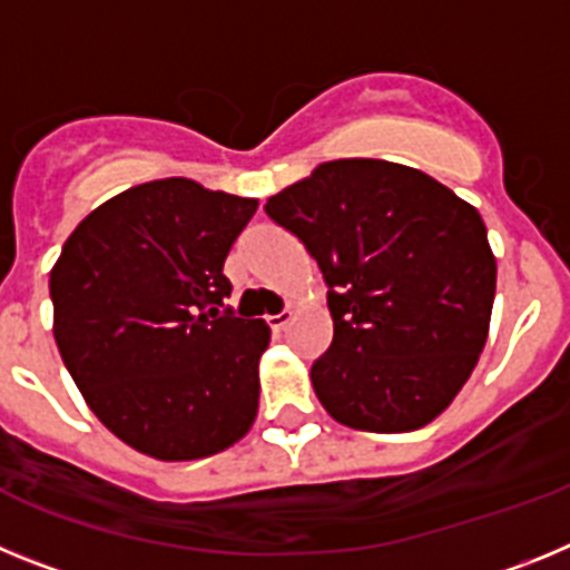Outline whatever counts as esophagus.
Segmentation results:
<instances>
[{
  "mask_svg": "<svg viewBox=\"0 0 570 570\" xmlns=\"http://www.w3.org/2000/svg\"><path fill=\"white\" fill-rule=\"evenodd\" d=\"M291 320H294V314H291V311H279V314L268 316V325H271V331H276V334H279V331L288 328Z\"/></svg>",
  "mask_w": 570,
  "mask_h": 570,
  "instance_id": "1",
  "label": "esophagus"
}]
</instances>
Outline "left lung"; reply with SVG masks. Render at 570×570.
I'll return each mask as SVG.
<instances>
[{
  "mask_svg": "<svg viewBox=\"0 0 570 570\" xmlns=\"http://www.w3.org/2000/svg\"><path fill=\"white\" fill-rule=\"evenodd\" d=\"M328 282L334 342L311 367L322 407L374 434L416 431L476 367L497 256L480 210L407 165L334 159L265 205Z\"/></svg>",
  "mask_w": 570,
  "mask_h": 570,
  "instance_id": "left-lung-1",
  "label": "left lung"
}]
</instances>
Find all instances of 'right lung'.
<instances>
[{
  "label": "right lung",
  "instance_id": "1",
  "mask_svg": "<svg viewBox=\"0 0 570 570\" xmlns=\"http://www.w3.org/2000/svg\"><path fill=\"white\" fill-rule=\"evenodd\" d=\"M259 199L170 176L90 210L50 268L53 340L116 440L163 462L214 456L259 411L262 320L223 308Z\"/></svg>",
  "mask_w": 570,
  "mask_h": 570
}]
</instances>
